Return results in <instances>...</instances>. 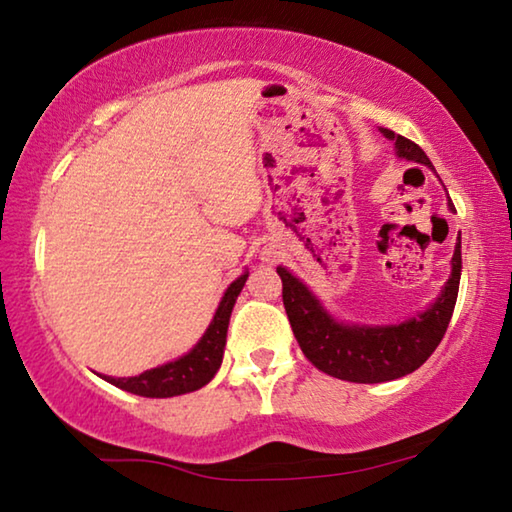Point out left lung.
<instances>
[{
    "mask_svg": "<svg viewBox=\"0 0 512 512\" xmlns=\"http://www.w3.org/2000/svg\"><path fill=\"white\" fill-rule=\"evenodd\" d=\"M381 133L388 140H395V151L400 158L431 167V160L418 144L386 128ZM449 210H454L452 201ZM461 268V239H458L452 257V275L436 302L406 323L381 327L336 323L296 275H291L284 266H277V275L282 277V302L293 336L305 357L318 370L336 379L379 384L418 370L443 341L458 298Z\"/></svg>",
    "mask_w": 512,
    "mask_h": 512,
    "instance_id": "8db88e82",
    "label": "left lung"
}]
</instances>
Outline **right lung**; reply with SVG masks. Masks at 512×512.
Masks as SVG:
<instances>
[{"label": "right lung", "instance_id": "add662e5", "mask_svg": "<svg viewBox=\"0 0 512 512\" xmlns=\"http://www.w3.org/2000/svg\"><path fill=\"white\" fill-rule=\"evenodd\" d=\"M248 280V273L239 275L235 282L230 284L228 291H225L223 300L219 302V309L212 318L210 327L203 334V339L194 345V350H189L185 357L176 361L164 363V366L151 368L142 372L137 377H106L112 386L121 388V391H128L133 395L142 397H173L192 393L203 388L207 381H210L216 370H219L223 361V348H225V336H228V323L232 307H235L237 296L244 289Z\"/></svg>", "mask_w": 512, "mask_h": 512}]
</instances>
